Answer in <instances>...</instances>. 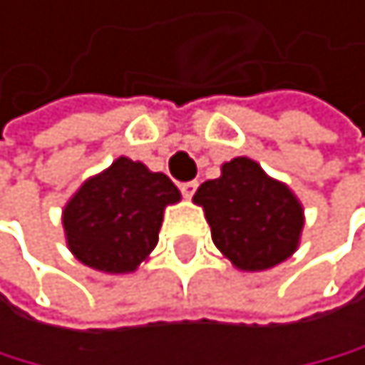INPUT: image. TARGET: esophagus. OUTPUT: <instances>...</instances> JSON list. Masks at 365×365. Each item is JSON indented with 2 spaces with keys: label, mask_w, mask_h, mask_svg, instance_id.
I'll return each mask as SVG.
<instances>
[{
  "label": "esophagus",
  "mask_w": 365,
  "mask_h": 365,
  "mask_svg": "<svg viewBox=\"0 0 365 365\" xmlns=\"http://www.w3.org/2000/svg\"><path fill=\"white\" fill-rule=\"evenodd\" d=\"M179 188H181V193H184L186 197H193V193L197 190V181H184Z\"/></svg>",
  "instance_id": "1"
}]
</instances>
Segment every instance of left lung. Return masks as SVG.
I'll return each instance as SVG.
<instances>
[{
    "label": "left lung",
    "instance_id": "left-lung-1",
    "mask_svg": "<svg viewBox=\"0 0 365 365\" xmlns=\"http://www.w3.org/2000/svg\"><path fill=\"white\" fill-rule=\"evenodd\" d=\"M214 245L240 270H268L296 252L303 207L291 190L249 158H232L193 195Z\"/></svg>",
    "mask_w": 365,
    "mask_h": 365
}]
</instances>
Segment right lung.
Instances as JSON below:
<instances>
[{
	"label": "right lung",
	"mask_w": 365,
	"mask_h": 365,
	"mask_svg": "<svg viewBox=\"0 0 365 365\" xmlns=\"http://www.w3.org/2000/svg\"><path fill=\"white\" fill-rule=\"evenodd\" d=\"M168 175L118 158L88 179L62 214L67 245L78 261L102 272H133L158 245L165 207L179 202Z\"/></svg>",
	"instance_id": "add662e5"
}]
</instances>
